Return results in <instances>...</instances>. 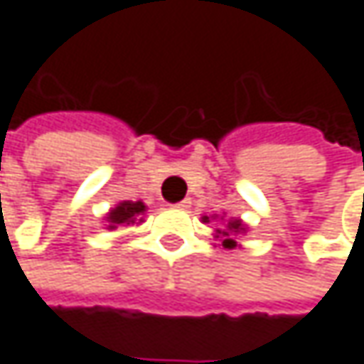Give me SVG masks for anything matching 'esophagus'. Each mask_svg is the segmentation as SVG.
I'll return each mask as SVG.
<instances>
[{"label": "esophagus", "mask_w": 364, "mask_h": 364, "mask_svg": "<svg viewBox=\"0 0 364 364\" xmlns=\"http://www.w3.org/2000/svg\"><path fill=\"white\" fill-rule=\"evenodd\" d=\"M189 206H191V200H181V202L175 204V208H179V210H185V208H189Z\"/></svg>", "instance_id": "obj_1"}]
</instances>
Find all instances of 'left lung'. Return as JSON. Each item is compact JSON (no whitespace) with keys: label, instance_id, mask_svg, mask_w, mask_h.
I'll return each instance as SVG.
<instances>
[{"label":"left lung","instance_id":"left-lung-1","mask_svg":"<svg viewBox=\"0 0 364 364\" xmlns=\"http://www.w3.org/2000/svg\"><path fill=\"white\" fill-rule=\"evenodd\" d=\"M206 219H208V217H206ZM240 230H245V228H242V221H238V219L230 221L225 232L219 230V234H223V238H225V240H223V247H225V249H232V247H234V240L230 238V232H240Z\"/></svg>","mask_w":364,"mask_h":364}]
</instances>
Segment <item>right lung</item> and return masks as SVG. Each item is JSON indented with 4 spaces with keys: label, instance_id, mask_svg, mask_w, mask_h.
Segmentation results:
<instances>
[{
    "label": "right lung",
    "instance_id": "add662e5",
    "mask_svg": "<svg viewBox=\"0 0 364 364\" xmlns=\"http://www.w3.org/2000/svg\"><path fill=\"white\" fill-rule=\"evenodd\" d=\"M143 210H145V204L143 202H130V200H126V202L117 204L109 215H107V223H109L107 230H115L117 225H130L134 221H141L139 217H141Z\"/></svg>",
    "mask_w": 364,
    "mask_h": 364
}]
</instances>
